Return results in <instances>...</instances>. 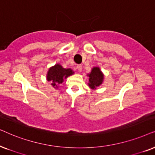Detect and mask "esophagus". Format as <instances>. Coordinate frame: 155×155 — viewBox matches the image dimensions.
Returning <instances> with one entry per match:
<instances>
[{
	"mask_svg": "<svg viewBox=\"0 0 155 155\" xmlns=\"http://www.w3.org/2000/svg\"><path fill=\"white\" fill-rule=\"evenodd\" d=\"M77 69L79 70V71H81V70H82V65H81V64H79V65H77Z\"/></svg>",
	"mask_w": 155,
	"mask_h": 155,
	"instance_id": "esophagus-1",
	"label": "esophagus"
}]
</instances>
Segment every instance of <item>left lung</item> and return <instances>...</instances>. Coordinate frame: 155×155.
<instances>
[{"label": "left lung", "instance_id": "left-lung-1", "mask_svg": "<svg viewBox=\"0 0 155 155\" xmlns=\"http://www.w3.org/2000/svg\"><path fill=\"white\" fill-rule=\"evenodd\" d=\"M88 76H89L88 86L92 89H94L97 86H99L102 84L104 75L98 67L93 68L91 74H88Z\"/></svg>", "mask_w": 155, "mask_h": 155}]
</instances>
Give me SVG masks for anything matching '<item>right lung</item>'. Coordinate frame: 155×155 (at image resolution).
Wrapping results in <instances>:
<instances>
[{
  "label": "right lung",
  "instance_id": "right-lung-1",
  "mask_svg": "<svg viewBox=\"0 0 155 155\" xmlns=\"http://www.w3.org/2000/svg\"><path fill=\"white\" fill-rule=\"evenodd\" d=\"M73 74L71 69H64L61 65L56 64L49 69L47 79V81L51 82V85L55 88L62 83L64 79Z\"/></svg>",
  "mask_w": 155,
  "mask_h": 155
}]
</instances>
